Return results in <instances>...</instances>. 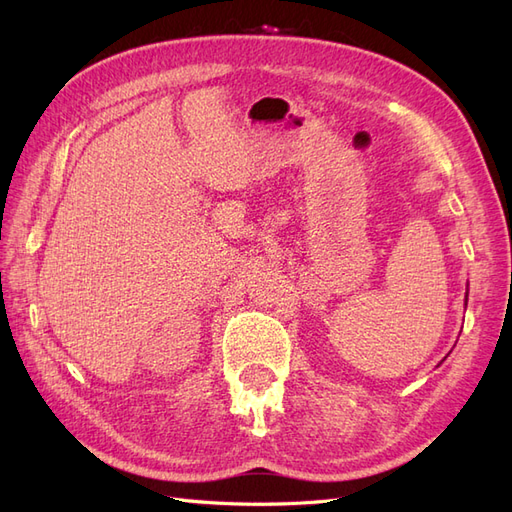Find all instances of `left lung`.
<instances>
[{
  "mask_svg": "<svg viewBox=\"0 0 512 512\" xmlns=\"http://www.w3.org/2000/svg\"><path fill=\"white\" fill-rule=\"evenodd\" d=\"M466 305H468V294H466Z\"/></svg>",
  "mask_w": 512,
  "mask_h": 512,
  "instance_id": "obj_1",
  "label": "left lung"
}]
</instances>
